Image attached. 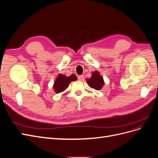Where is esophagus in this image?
<instances>
[{
  "instance_id": "esophagus-1",
  "label": "esophagus",
  "mask_w": 158,
  "mask_h": 158,
  "mask_svg": "<svg viewBox=\"0 0 158 158\" xmlns=\"http://www.w3.org/2000/svg\"><path fill=\"white\" fill-rule=\"evenodd\" d=\"M78 79L80 81H82L84 79V76L83 75H80L78 76Z\"/></svg>"
}]
</instances>
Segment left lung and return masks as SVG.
I'll list each match as a JSON object with an SVG mask.
<instances>
[{"mask_svg":"<svg viewBox=\"0 0 158 158\" xmlns=\"http://www.w3.org/2000/svg\"><path fill=\"white\" fill-rule=\"evenodd\" d=\"M87 84L89 86L96 90L102 89L104 85V81L102 76H100L99 72L95 71L92 73V77L87 78Z\"/></svg>","mask_w":158,"mask_h":158,"instance_id":"left-lung-1","label":"left lung"}]
</instances>
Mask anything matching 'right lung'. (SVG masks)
Returning <instances> with one entry per match:
<instances>
[{
    "mask_svg": "<svg viewBox=\"0 0 158 158\" xmlns=\"http://www.w3.org/2000/svg\"><path fill=\"white\" fill-rule=\"evenodd\" d=\"M77 80L76 75L72 74L71 76H66L63 74H59L58 77L55 80V82L53 85V88L55 89V92L56 94L60 93L65 90V89L67 88L69 84L72 81H76Z\"/></svg>",
    "mask_w": 158,
    "mask_h": 158,
    "instance_id": "add662e5",
    "label": "right lung"
}]
</instances>
